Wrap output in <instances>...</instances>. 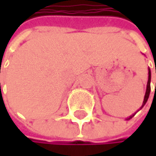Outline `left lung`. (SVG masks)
Masks as SVG:
<instances>
[{
  "label": "left lung",
  "mask_w": 156,
  "mask_h": 156,
  "mask_svg": "<svg viewBox=\"0 0 156 156\" xmlns=\"http://www.w3.org/2000/svg\"><path fill=\"white\" fill-rule=\"evenodd\" d=\"M155 72H156V66H155ZM155 91H156V84H155ZM150 92H151V70L149 69V76H148V82H147V89H146V93H145V96H144V100H143V104H142V107L146 104V102L149 98V95H150ZM141 107V108H142ZM135 114L131 115L129 118H127V120H130Z\"/></svg>",
  "instance_id": "8db88e82"
}]
</instances>
